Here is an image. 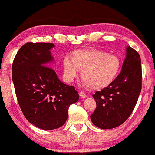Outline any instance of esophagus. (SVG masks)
Here are the masks:
<instances>
[{
	"instance_id": "obj_1",
	"label": "esophagus",
	"mask_w": 155,
	"mask_h": 155,
	"mask_svg": "<svg viewBox=\"0 0 155 155\" xmlns=\"http://www.w3.org/2000/svg\"><path fill=\"white\" fill-rule=\"evenodd\" d=\"M79 94H80V97H81L82 98H86V97H87V95L84 94V91H80Z\"/></svg>"
}]
</instances>
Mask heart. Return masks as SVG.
I'll list each match as a JSON object with an SVG mask.
<instances>
[{
  "instance_id": "heart-1",
  "label": "heart",
  "mask_w": 155,
  "mask_h": 155,
  "mask_svg": "<svg viewBox=\"0 0 155 155\" xmlns=\"http://www.w3.org/2000/svg\"><path fill=\"white\" fill-rule=\"evenodd\" d=\"M71 59L62 61L64 77L71 82L81 71V79L89 88L99 90L110 86L121 68V61L115 55L98 49H78L71 54Z\"/></svg>"
}]
</instances>
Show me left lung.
Returning <instances> with one entry per match:
<instances>
[{"label":"left lung","instance_id":"obj_1","mask_svg":"<svg viewBox=\"0 0 155 155\" xmlns=\"http://www.w3.org/2000/svg\"><path fill=\"white\" fill-rule=\"evenodd\" d=\"M142 88V69L139 54L131 47L122 71L113 83L93 94L96 107L91 120L100 129H109L123 124L131 115Z\"/></svg>","mask_w":155,"mask_h":155}]
</instances>
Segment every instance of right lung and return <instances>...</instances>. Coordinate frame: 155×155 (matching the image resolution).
<instances>
[{
    "label": "right lung",
    "mask_w": 155,
    "mask_h": 155,
    "mask_svg": "<svg viewBox=\"0 0 155 155\" xmlns=\"http://www.w3.org/2000/svg\"><path fill=\"white\" fill-rule=\"evenodd\" d=\"M50 42H27L15 56L12 78L17 101L31 124L44 130L61 127L68 118V107L79 94L73 86L59 80L50 66L53 61Z\"/></svg>",
    "instance_id": "1"
}]
</instances>
